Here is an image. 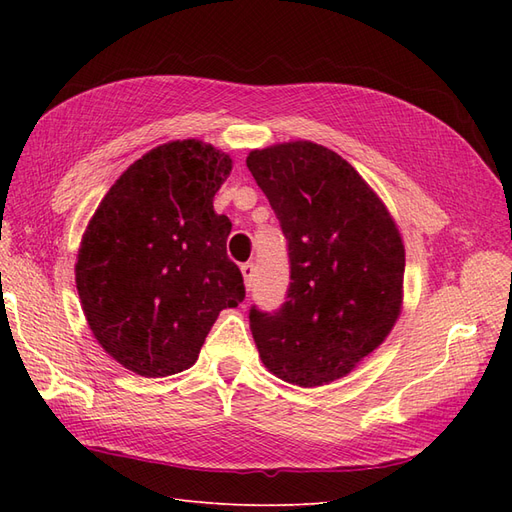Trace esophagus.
Wrapping results in <instances>:
<instances>
[{
  "instance_id": "1",
  "label": "esophagus",
  "mask_w": 512,
  "mask_h": 512,
  "mask_svg": "<svg viewBox=\"0 0 512 512\" xmlns=\"http://www.w3.org/2000/svg\"><path fill=\"white\" fill-rule=\"evenodd\" d=\"M241 273H243V280H245V286L250 288L252 282H254V273H256V267L254 262H243L241 265Z\"/></svg>"
}]
</instances>
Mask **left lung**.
I'll list each match as a JSON object with an SVG mask.
<instances>
[{
  "mask_svg": "<svg viewBox=\"0 0 512 512\" xmlns=\"http://www.w3.org/2000/svg\"><path fill=\"white\" fill-rule=\"evenodd\" d=\"M247 168L280 220L290 262L286 303L250 309L262 363L299 386L333 382L376 350L399 316V230L363 177L327 147L256 149Z\"/></svg>",
  "mask_w": 512,
  "mask_h": 512,
  "instance_id": "1",
  "label": "left lung"
}]
</instances>
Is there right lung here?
Returning <instances> with one entry per match:
<instances>
[{"label":"right lung","mask_w":512,"mask_h":512,"mask_svg":"<svg viewBox=\"0 0 512 512\" xmlns=\"http://www.w3.org/2000/svg\"><path fill=\"white\" fill-rule=\"evenodd\" d=\"M226 153L200 141L151 149L106 192L76 260V288L100 346L123 367L162 378L196 363L226 307L245 299L226 254L230 220L213 196Z\"/></svg>","instance_id":"1"}]
</instances>
